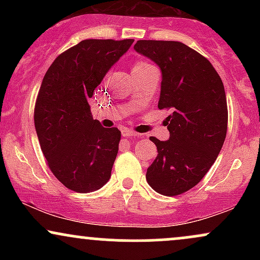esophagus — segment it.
<instances>
[{"label": "esophagus", "mask_w": 260, "mask_h": 260, "mask_svg": "<svg viewBox=\"0 0 260 260\" xmlns=\"http://www.w3.org/2000/svg\"><path fill=\"white\" fill-rule=\"evenodd\" d=\"M122 136L123 137H138L139 134L137 132H134L132 129H128V128H124V129H122Z\"/></svg>", "instance_id": "esophagus-1"}]
</instances>
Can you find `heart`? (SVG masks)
Listing matches in <instances>:
<instances>
[{
    "mask_svg": "<svg viewBox=\"0 0 260 260\" xmlns=\"http://www.w3.org/2000/svg\"><path fill=\"white\" fill-rule=\"evenodd\" d=\"M149 66H151V64H149L148 62L137 61L136 63H134V66H133V70H139V68H145V67H149Z\"/></svg>",
    "mask_w": 260,
    "mask_h": 260,
    "instance_id": "obj_1",
    "label": "heart"
}]
</instances>
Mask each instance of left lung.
I'll return each instance as SVG.
<instances>
[{
    "mask_svg": "<svg viewBox=\"0 0 260 260\" xmlns=\"http://www.w3.org/2000/svg\"><path fill=\"white\" fill-rule=\"evenodd\" d=\"M134 50L160 67L157 107L171 111L169 140L150 137L157 156L147 181L162 196L182 194L201 182L225 142L229 115L222 80L204 56L180 41L138 40Z\"/></svg>",
    "mask_w": 260,
    "mask_h": 260,
    "instance_id": "left-lung-1",
    "label": "left lung"
}]
</instances>
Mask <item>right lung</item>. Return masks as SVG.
Returning <instances> with one entry per match:
<instances>
[{
	"instance_id": "right-lung-1",
	"label": "right lung",
	"mask_w": 260,
	"mask_h": 260,
	"mask_svg": "<svg viewBox=\"0 0 260 260\" xmlns=\"http://www.w3.org/2000/svg\"><path fill=\"white\" fill-rule=\"evenodd\" d=\"M133 39H88L62 52L45 74L34 110L41 150L55 177L78 193L111 176L121 132L92 118L88 100Z\"/></svg>"
}]
</instances>
